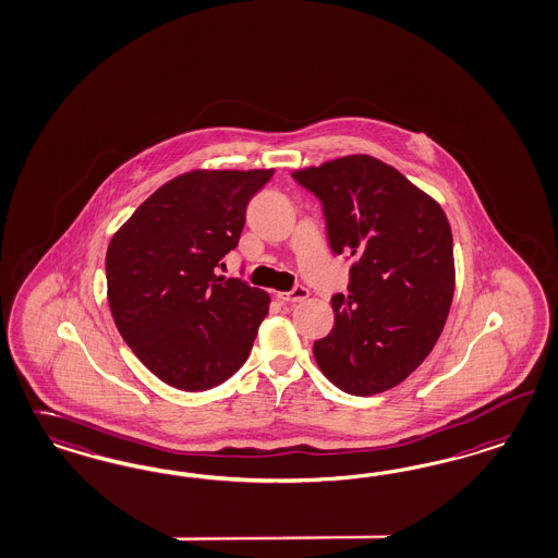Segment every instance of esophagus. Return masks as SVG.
<instances>
[{"mask_svg":"<svg viewBox=\"0 0 558 558\" xmlns=\"http://www.w3.org/2000/svg\"><path fill=\"white\" fill-rule=\"evenodd\" d=\"M282 303H301L308 296V290L305 287H294L290 292H278L276 294Z\"/></svg>","mask_w":558,"mask_h":558,"instance_id":"obj_1","label":"esophagus"}]
</instances>
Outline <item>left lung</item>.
Instances as JSON below:
<instances>
[{
    "mask_svg": "<svg viewBox=\"0 0 558 558\" xmlns=\"http://www.w3.org/2000/svg\"><path fill=\"white\" fill-rule=\"evenodd\" d=\"M326 216L329 247L347 253L348 294H333V329L315 361L352 396L387 391L423 363L449 315L456 266L441 206L368 154L294 171Z\"/></svg>",
    "mask_w": 558,
    "mask_h": 558,
    "instance_id": "obj_1",
    "label": "left lung"
}]
</instances>
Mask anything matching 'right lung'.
Listing matches in <instances>:
<instances>
[{
    "label": "right lung",
    "mask_w": 558,
    "mask_h": 558,
    "mask_svg": "<svg viewBox=\"0 0 558 558\" xmlns=\"http://www.w3.org/2000/svg\"><path fill=\"white\" fill-rule=\"evenodd\" d=\"M271 174H179L113 234L105 264L109 307L121 338L160 381L204 391L247 361L269 294L216 269Z\"/></svg>",
    "instance_id": "obj_1"
}]
</instances>
